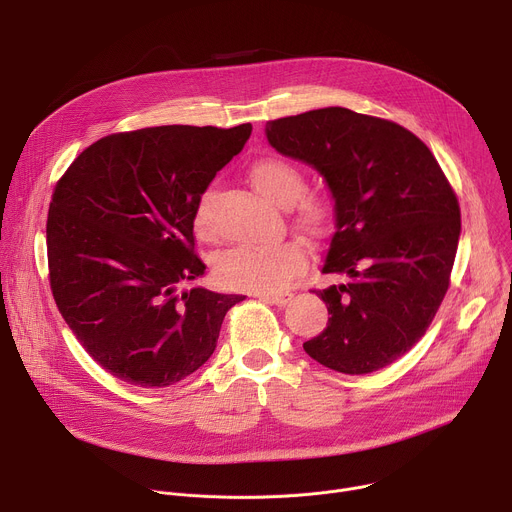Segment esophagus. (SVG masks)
<instances>
[{"label": "esophagus", "instance_id": "obj_1", "mask_svg": "<svg viewBox=\"0 0 512 512\" xmlns=\"http://www.w3.org/2000/svg\"><path fill=\"white\" fill-rule=\"evenodd\" d=\"M261 300L267 304H273V306H285L291 300V294L289 291H281V294H265V296H261Z\"/></svg>", "mask_w": 512, "mask_h": 512}]
</instances>
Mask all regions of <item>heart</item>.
<instances>
[{
	"instance_id": "heart-1",
	"label": "heart",
	"mask_w": 512,
	"mask_h": 512,
	"mask_svg": "<svg viewBox=\"0 0 512 512\" xmlns=\"http://www.w3.org/2000/svg\"><path fill=\"white\" fill-rule=\"evenodd\" d=\"M247 176L267 202L279 208L291 206V223L304 235L318 237L328 229L332 200L324 192H304L306 176L296 164L269 156L253 162ZM214 198V190L206 188L194 204L192 225L202 241L216 239ZM306 261V247L298 239L281 241L265 249L239 247L218 259L216 277L229 289L271 294L294 279L306 267Z\"/></svg>"
}]
</instances>
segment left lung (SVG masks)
<instances>
[{
  "instance_id": "obj_1",
  "label": "left lung",
  "mask_w": 512,
  "mask_h": 512,
  "mask_svg": "<svg viewBox=\"0 0 512 512\" xmlns=\"http://www.w3.org/2000/svg\"><path fill=\"white\" fill-rule=\"evenodd\" d=\"M273 148L314 166L334 196L336 233L312 289L328 326L304 342L324 367L367 375L409 352L450 287L460 239L458 196L427 145L395 121L326 107L267 121Z\"/></svg>"
}]
</instances>
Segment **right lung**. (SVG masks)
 <instances>
[{"instance_id": "1", "label": "right lung", "mask_w": 512, "mask_h": 512, "mask_svg": "<svg viewBox=\"0 0 512 512\" xmlns=\"http://www.w3.org/2000/svg\"><path fill=\"white\" fill-rule=\"evenodd\" d=\"M251 123L162 125L101 137L56 182L46 221L54 302L113 377L170 387L210 358L227 312L245 300L178 285L204 275L192 212L237 156Z\"/></svg>"}]
</instances>
